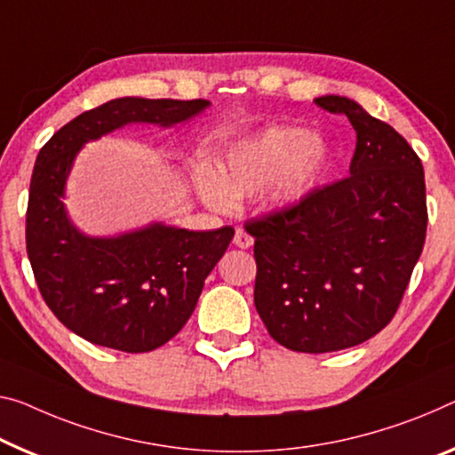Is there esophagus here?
Returning a JSON list of instances; mask_svg holds the SVG:
<instances>
[{
	"label": "esophagus",
	"instance_id": "obj_1",
	"mask_svg": "<svg viewBox=\"0 0 455 455\" xmlns=\"http://www.w3.org/2000/svg\"><path fill=\"white\" fill-rule=\"evenodd\" d=\"M234 243L237 248H250L251 243H254V237H251L248 232H243V229H235V235H234Z\"/></svg>",
	"mask_w": 455,
	"mask_h": 455
}]
</instances>
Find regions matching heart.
<instances>
[{"instance_id":"obj_1","label":"heart","mask_w":455,"mask_h":455,"mask_svg":"<svg viewBox=\"0 0 455 455\" xmlns=\"http://www.w3.org/2000/svg\"><path fill=\"white\" fill-rule=\"evenodd\" d=\"M333 146L299 125L268 128L234 140L215 160V172L197 171V187L207 205L232 209L235 199L272 187L281 205L305 199L330 171Z\"/></svg>"}]
</instances>
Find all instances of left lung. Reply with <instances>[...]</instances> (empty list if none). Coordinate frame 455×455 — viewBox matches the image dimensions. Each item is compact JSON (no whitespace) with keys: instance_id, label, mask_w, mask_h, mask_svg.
<instances>
[{"instance_id":"left-lung-1","label":"left lung","mask_w":455,"mask_h":455,"mask_svg":"<svg viewBox=\"0 0 455 455\" xmlns=\"http://www.w3.org/2000/svg\"><path fill=\"white\" fill-rule=\"evenodd\" d=\"M315 103L354 125L349 177L246 223L258 315L278 344L305 354L354 347L390 323L427 229L423 164L407 140L347 97Z\"/></svg>"}]
</instances>
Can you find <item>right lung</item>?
Segmentation results:
<instances>
[{
    "label": "right lung",
    "mask_w": 455,
    "mask_h": 455,
    "mask_svg": "<svg viewBox=\"0 0 455 455\" xmlns=\"http://www.w3.org/2000/svg\"><path fill=\"white\" fill-rule=\"evenodd\" d=\"M207 100L117 97L76 116L38 152L26 213V250L46 305L91 344L150 352L191 317L205 278L226 254L234 228L215 232L152 221L116 235H89L68 218L67 180L87 142L132 124L191 122Z\"/></svg>",
    "instance_id": "add662e5"
}]
</instances>
